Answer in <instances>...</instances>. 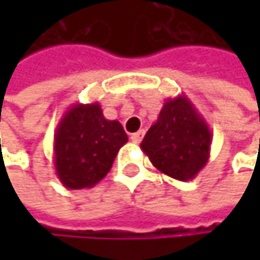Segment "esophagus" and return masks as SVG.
Returning <instances> with one entry per match:
<instances>
[{
  "label": "esophagus",
  "mask_w": 260,
  "mask_h": 260,
  "mask_svg": "<svg viewBox=\"0 0 260 260\" xmlns=\"http://www.w3.org/2000/svg\"><path fill=\"white\" fill-rule=\"evenodd\" d=\"M143 137H144V129H140L138 132H135V134L131 135V140H132V143L138 144V143L143 140Z\"/></svg>",
  "instance_id": "obj_1"
}]
</instances>
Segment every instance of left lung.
<instances>
[{
  "mask_svg": "<svg viewBox=\"0 0 260 260\" xmlns=\"http://www.w3.org/2000/svg\"><path fill=\"white\" fill-rule=\"evenodd\" d=\"M211 143L206 120L185 94H179L164 102L140 147L161 173L185 182L206 166Z\"/></svg>",
  "mask_w": 260,
  "mask_h": 260,
  "instance_id": "1",
  "label": "left lung"
}]
</instances>
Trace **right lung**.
<instances>
[{"label":"right lung","instance_id":"1","mask_svg":"<svg viewBox=\"0 0 260 260\" xmlns=\"http://www.w3.org/2000/svg\"><path fill=\"white\" fill-rule=\"evenodd\" d=\"M128 135L117 120H108L94 104H75L54 134L55 175L69 189L91 188L113 167Z\"/></svg>","mask_w":260,"mask_h":260}]
</instances>
